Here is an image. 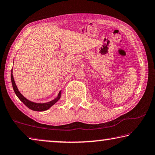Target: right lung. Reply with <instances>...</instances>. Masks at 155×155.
I'll return each instance as SVG.
<instances>
[{"label": "right lung", "mask_w": 155, "mask_h": 155, "mask_svg": "<svg viewBox=\"0 0 155 155\" xmlns=\"http://www.w3.org/2000/svg\"><path fill=\"white\" fill-rule=\"evenodd\" d=\"M11 79H12V83L13 91H14L16 95H17L19 99H20L26 107H28L29 109H31L32 110L37 111V112H42V111L47 110L49 109V108L52 106L54 104H55L60 99V98H61V91H60L58 94V97H57L56 99H54V100H52V101H51L50 102L44 103V104H37V103L32 102L27 99H26L25 97H24L22 94L20 93V91H18L17 86L15 85L14 79H13L12 71V73H11Z\"/></svg>", "instance_id": "add662e5"}]
</instances>
